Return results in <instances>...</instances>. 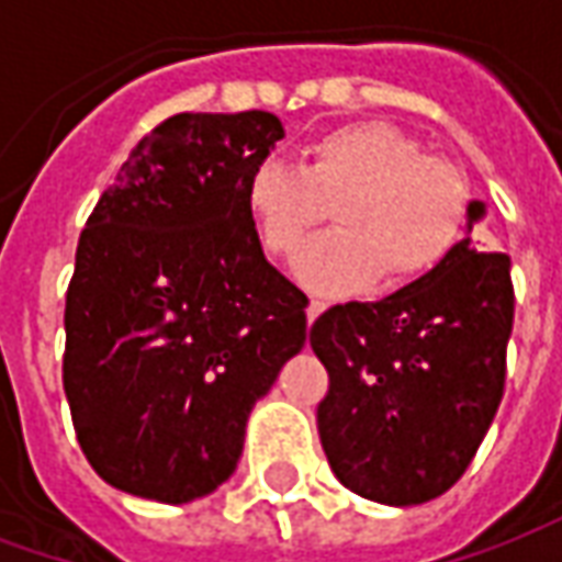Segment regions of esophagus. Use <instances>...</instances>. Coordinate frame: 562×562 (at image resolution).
<instances>
[{
	"mask_svg": "<svg viewBox=\"0 0 562 562\" xmlns=\"http://www.w3.org/2000/svg\"><path fill=\"white\" fill-rule=\"evenodd\" d=\"M325 301H318V297H313V301H310V306H306V322H310V325H313V322H316L318 316H322V313H325Z\"/></svg>",
	"mask_w": 562,
	"mask_h": 562,
	"instance_id": "obj_1",
	"label": "esophagus"
}]
</instances>
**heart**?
I'll list each match as a JSON object with an SVG mask.
<instances>
[{
  "label": "heart",
  "mask_w": 562,
  "mask_h": 562,
  "mask_svg": "<svg viewBox=\"0 0 562 562\" xmlns=\"http://www.w3.org/2000/svg\"><path fill=\"white\" fill-rule=\"evenodd\" d=\"M340 228L297 258L294 273L316 294H349L434 270L458 244L463 186L454 168L424 156L385 123H352L318 135L304 165L261 161L246 183V210L268 252L292 258L330 220Z\"/></svg>",
  "instance_id": "b5f03b06"
}]
</instances>
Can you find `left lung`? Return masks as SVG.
<instances>
[{
  "mask_svg": "<svg viewBox=\"0 0 562 562\" xmlns=\"http://www.w3.org/2000/svg\"><path fill=\"white\" fill-rule=\"evenodd\" d=\"M467 237L401 292L337 304L313 322L310 346L330 376L318 436L334 475L385 506L446 494L482 446L506 385L515 318L512 261Z\"/></svg>",
  "mask_w": 562,
  "mask_h": 562,
  "instance_id": "obj_1",
  "label": "left lung"
}]
</instances>
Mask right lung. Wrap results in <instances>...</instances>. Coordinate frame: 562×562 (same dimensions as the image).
I'll return each instance as SVG.
<instances>
[{"mask_svg": "<svg viewBox=\"0 0 562 562\" xmlns=\"http://www.w3.org/2000/svg\"><path fill=\"white\" fill-rule=\"evenodd\" d=\"M280 116L177 114L128 153L80 234L66 294V385L92 470L192 503L232 479L249 413L304 349L306 294L246 210Z\"/></svg>", "mask_w": 562, "mask_h": 562, "instance_id": "obj_1", "label": "right lung"}]
</instances>
